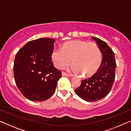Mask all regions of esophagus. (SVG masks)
<instances>
[{
  "label": "esophagus",
  "mask_w": 131,
  "mask_h": 131,
  "mask_svg": "<svg viewBox=\"0 0 131 131\" xmlns=\"http://www.w3.org/2000/svg\"><path fill=\"white\" fill-rule=\"evenodd\" d=\"M62 76H69L68 73H65V72H62Z\"/></svg>",
  "instance_id": "1"
}]
</instances>
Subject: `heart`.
I'll use <instances>...</instances> for the list:
<instances>
[{
	"instance_id": "b5f03b06",
	"label": "heart",
	"mask_w": 131,
	"mask_h": 131,
	"mask_svg": "<svg viewBox=\"0 0 131 131\" xmlns=\"http://www.w3.org/2000/svg\"><path fill=\"white\" fill-rule=\"evenodd\" d=\"M51 57L55 67L58 69L69 66L72 60V71L80 73L85 78L96 73L101 62V52L98 45L82 40L64 43L62 49H53Z\"/></svg>"
}]
</instances>
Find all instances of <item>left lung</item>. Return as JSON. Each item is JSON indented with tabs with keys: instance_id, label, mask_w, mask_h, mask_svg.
I'll list each match as a JSON object with an SVG mask.
<instances>
[{
	"instance_id": "1",
	"label": "left lung",
	"mask_w": 131,
	"mask_h": 131,
	"mask_svg": "<svg viewBox=\"0 0 131 131\" xmlns=\"http://www.w3.org/2000/svg\"><path fill=\"white\" fill-rule=\"evenodd\" d=\"M98 45L103 59L95 74L87 79L82 80L80 86L74 90L76 94L88 102L98 101L105 97L110 92L115 77V55L106 42L92 37Z\"/></svg>"
}]
</instances>
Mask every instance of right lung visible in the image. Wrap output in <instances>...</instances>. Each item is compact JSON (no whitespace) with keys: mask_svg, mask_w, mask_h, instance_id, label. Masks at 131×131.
I'll use <instances>...</instances> for the list:
<instances>
[{"mask_svg":"<svg viewBox=\"0 0 131 131\" xmlns=\"http://www.w3.org/2000/svg\"><path fill=\"white\" fill-rule=\"evenodd\" d=\"M52 38H41L28 42L14 59V78L23 95L31 101H45L54 93L61 70L54 67L51 54Z\"/></svg>","mask_w":131,"mask_h":131,"instance_id":"right-lung-1","label":"right lung"}]
</instances>
